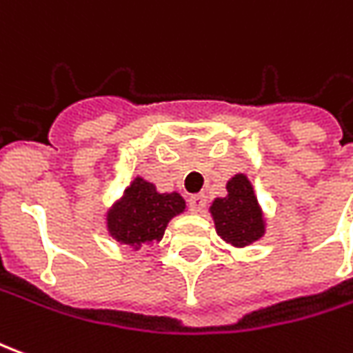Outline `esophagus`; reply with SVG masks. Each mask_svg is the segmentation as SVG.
Wrapping results in <instances>:
<instances>
[{
	"label": "esophagus",
	"instance_id": "esophagus-1",
	"mask_svg": "<svg viewBox=\"0 0 353 353\" xmlns=\"http://www.w3.org/2000/svg\"><path fill=\"white\" fill-rule=\"evenodd\" d=\"M205 207H207V196L203 195V193L189 196V208H191L193 212H203Z\"/></svg>",
	"mask_w": 353,
	"mask_h": 353
}]
</instances>
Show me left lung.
Segmentation results:
<instances>
[{
  "label": "left lung",
  "mask_w": 353,
  "mask_h": 353,
  "mask_svg": "<svg viewBox=\"0 0 353 353\" xmlns=\"http://www.w3.org/2000/svg\"><path fill=\"white\" fill-rule=\"evenodd\" d=\"M228 195L214 199L210 214L214 218L216 234L226 243L245 247L265 234V218L259 207L251 181L237 174L228 181Z\"/></svg>",
  "instance_id": "1"
}]
</instances>
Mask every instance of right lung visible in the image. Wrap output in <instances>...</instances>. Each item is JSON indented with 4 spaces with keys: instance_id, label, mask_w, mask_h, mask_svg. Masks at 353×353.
<instances>
[{
    "instance_id": "add662e5",
    "label": "right lung",
    "mask_w": 353,
    "mask_h": 353,
    "mask_svg": "<svg viewBox=\"0 0 353 353\" xmlns=\"http://www.w3.org/2000/svg\"><path fill=\"white\" fill-rule=\"evenodd\" d=\"M185 210L179 193H158L157 187L135 177L123 196L108 212V232L116 241L129 247L160 241L168 222Z\"/></svg>"
}]
</instances>
